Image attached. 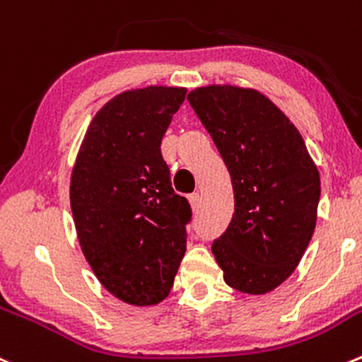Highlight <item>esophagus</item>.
Segmentation results:
<instances>
[{
    "label": "esophagus",
    "instance_id": "obj_1",
    "mask_svg": "<svg viewBox=\"0 0 362 362\" xmlns=\"http://www.w3.org/2000/svg\"><path fill=\"white\" fill-rule=\"evenodd\" d=\"M189 203H191L192 209H198L199 203H202V196L198 192H192V194H189Z\"/></svg>",
    "mask_w": 362,
    "mask_h": 362
}]
</instances>
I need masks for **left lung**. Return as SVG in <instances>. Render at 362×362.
Segmentation results:
<instances>
[{"label": "left lung", "instance_id": "obj_1", "mask_svg": "<svg viewBox=\"0 0 362 362\" xmlns=\"http://www.w3.org/2000/svg\"><path fill=\"white\" fill-rule=\"evenodd\" d=\"M189 104L231 177L235 212L212 252L228 286L263 296L292 276L317 224L320 175L303 136L252 88L210 84Z\"/></svg>", "mask_w": 362, "mask_h": 362}]
</instances>
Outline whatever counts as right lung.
Returning <instances> with one entry per match:
<instances>
[{
  "mask_svg": "<svg viewBox=\"0 0 362 362\" xmlns=\"http://www.w3.org/2000/svg\"><path fill=\"white\" fill-rule=\"evenodd\" d=\"M185 88L127 90L104 104L70 177L81 249L100 285L132 306L170 296L185 255L191 205L171 187L160 141Z\"/></svg>",
  "mask_w": 362,
  "mask_h": 362,
  "instance_id": "obj_1",
  "label": "right lung"
}]
</instances>
